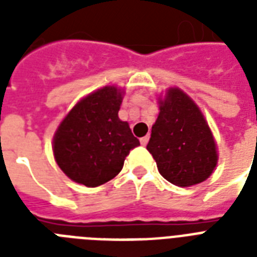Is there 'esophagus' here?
Returning <instances> with one entry per match:
<instances>
[{
	"mask_svg": "<svg viewBox=\"0 0 257 257\" xmlns=\"http://www.w3.org/2000/svg\"><path fill=\"white\" fill-rule=\"evenodd\" d=\"M148 141H149V136H145V137H141L140 139V143L143 147H145V145L148 144Z\"/></svg>",
	"mask_w": 257,
	"mask_h": 257,
	"instance_id": "esophagus-1",
	"label": "esophagus"
}]
</instances>
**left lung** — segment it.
I'll list each match as a JSON object with an SVG mask.
<instances>
[{"mask_svg":"<svg viewBox=\"0 0 257 257\" xmlns=\"http://www.w3.org/2000/svg\"><path fill=\"white\" fill-rule=\"evenodd\" d=\"M147 149L160 175L177 187L203 183L217 164L215 139L199 106L179 88L160 100Z\"/></svg>","mask_w":257,"mask_h":257,"instance_id":"obj_1","label":"left lung"}]
</instances>
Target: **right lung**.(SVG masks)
<instances>
[{
    "mask_svg": "<svg viewBox=\"0 0 257 257\" xmlns=\"http://www.w3.org/2000/svg\"><path fill=\"white\" fill-rule=\"evenodd\" d=\"M122 90L104 86L74 105L53 137L58 167L70 180L98 187L116 177L131 149L140 145L118 118Z\"/></svg>",
    "mask_w": 257,
    "mask_h": 257,
    "instance_id": "obj_1",
    "label": "right lung"
}]
</instances>
